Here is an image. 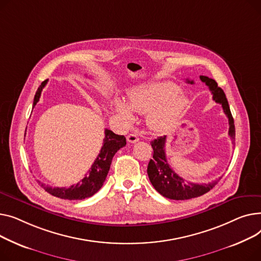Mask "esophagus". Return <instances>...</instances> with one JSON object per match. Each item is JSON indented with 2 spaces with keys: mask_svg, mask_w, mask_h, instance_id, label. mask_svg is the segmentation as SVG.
I'll use <instances>...</instances> for the list:
<instances>
[{
  "mask_svg": "<svg viewBox=\"0 0 261 261\" xmlns=\"http://www.w3.org/2000/svg\"><path fill=\"white\" fill-rule=\"evenodd\" d=\"M127 141L129 143H136V142L139 141V137H138L137 134H129L127 136Z\"/></svg>",
  "mask_w": 261,
  "mask_h": 261,
  "instance_id": "esophagus-1",
  "label": "esophagus"
}]
</instances>
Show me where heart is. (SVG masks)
I'll list each match as a JSON object with an SVG mask.
<instances>
[{"label":"heart","mask_w":261,"mask_h":261,"mask_svg":"<svg viewBox=\"0 0 261 261\" xmlns=\"http://www.w3.org/2000/svg\"><path fill=\"white\" fill-rule=\"evenodd\" d=\"M188 100L179 87L165 80H154L137 85L128 93V101L114 99L116 112L127 122L134 120V111L145 114L146 125L152 132L171 128L187 107Z\"/></svg>","instance_id":"1"}]
</instances>
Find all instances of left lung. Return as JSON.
Here are the masks:
<instances>
[{"label": "left lung", "instance_id": "8db88e82", "mask_svg": "<svg viewBox=\"0 0 261 261\" xmlns=\"http://www.w3.org/2000/svg\"><path fill=\"white\" fill-rule=\"evenodd\" d=\"M200 80L208 86L213 94V100L222 105L223 112L228 119V135L232 138V140H235L234 119L231 111H229L224 91L218 87L215 80L208 78V76L200 75ZM188 82L191 84L193 83V81L190 80H188ZM165 142L166 136L158 137L157 139L150 142L154 155H152V159L149 160L147 166L149 181L159 194L168 199H173V200H188V199L202 196L217 185L218 180L210 182L207 185L206 183L197 185V183L187 182L185 179L178 176L166 160Z\"/></svg>", "mask_w": 261, "mask_h": 261}]
</instances>
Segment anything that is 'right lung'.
<instances>
[{
    "label": "right lung",
    "instance_id": "1",
    "mask_svg": "<svg viewBox=\"0 0 261 261\" xmlns=\"http://www.w3.org/2000/svg\"><path fill=\"white\" fill-rule=\"evenodd\" d=\"M47 81L48 80L43 81L38 88L34 99V107L39 102L42 89L47 84ZM125 144L126 139L124 136L116 135L112 130L106 128L103 145L101 147L99 155L97 156L93 165L90 166L87 175H85V177L79 183H76L75 186H71L69 188H51L45 186L44 183H41L40 181L39 185H41V187L47 193L61 199L82 200V199L91 197L102 188L106 176L109 174L113 157L121 147L125 146Z\"/></svg>",
    "mask_w": 261,
    "mask_h": 261
}]
</instances>
